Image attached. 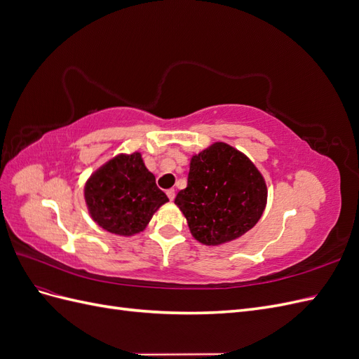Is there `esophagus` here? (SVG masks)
<instances>
[{
	"label": "esophagus",
	"mask_w": 359,
	"mask_h": 359,
	"mask_svg": "<svg viewBox=\"0 0 359 359\" xmlns=\"http://www.w3.org/2000/svg\"><path fill=\"white\" fill-rule=\"evenodd\" d=\"M166 194H168V198H169L170 201H173V199H175V194H177V193H175V190L170 189V190L166 191Z\"/></svg>",
	"instance_id": "34e87169"
}]
</instances>
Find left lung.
Wrapping results in <instances>:
<instances>
[{
    "label": "left lung",
    "instance_id": "left-lung-1",
    "mask_svg": "<svg viewBox=\"0 0 359 359\" xmlns=\"http://www.w3.org/2000/svg\"><path fill=\"white\" fill-rule=\"evenodd\" d=\"M268 189L262 173L244 153L214 142L190 158L187 187L175 205L203 245H222L243 236L262 217Z\"/></svg>",
    "mask_w": 359,
    "mask_h": 359
}]
</instances>
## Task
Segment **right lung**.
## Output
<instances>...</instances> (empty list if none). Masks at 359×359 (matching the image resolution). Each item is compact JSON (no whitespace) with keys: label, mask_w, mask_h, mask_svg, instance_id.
<instances>
[{"label":"right lung","mask_w":359,"mask_h":359,"mask_svg":"<svg viewBox=\"0 0 359 359\" xmlns=\"http://www.w3.org/2000/svg\"><path fill=\"white\" fill-rule=\"evenodd\" d=\"M91 219L119 236L142 232L168 196L156 184L140 153L118 154L91 173L83 187Z\"/></svg>","instance_id":"obj_1"}]
</instances>
